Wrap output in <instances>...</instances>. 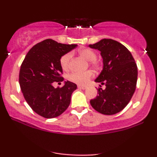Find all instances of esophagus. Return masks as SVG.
<instances>
[{
  "mask_svg": "<svg viewBox=\"0 0 157 157\" xmlns=\"http://www.w3.org/2000/svg\"><path fill=\"white\" fill-rule=\"evenodd\" d=\"M77 87H78L79 89H86V88H87V86H82V85H78V86H77Z\"/></svg>",
  "mask_w": 157,
  "mask_h": 157,
  "instance_id": "esophagus-1",
  "label": "esophagus"
}]
</instances>
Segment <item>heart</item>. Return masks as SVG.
Instances as JSON below:
<instances>
[{
  "mask_svg": "<svg viewBox=\"0 0 157 157\" xmlns=\"http://www.w3.org/2000/svg\"><path fill=\"white\" fill-rule=\"evenodd\" d=\"M80 55L86 58V60H89L90 64L93 66L94 68H98L100 66V62L96 59L97 54L96 52H94L93 50L90 48H82L79 51ZM71 59V54L70 52L65 54L60 57V66L64 71L68 70L70 67V62ZM93 74L91 71H86L83 72H72L68 76V80L71 82H75L78 84H84L87 82L88 80L92 77Z\"/></svg>",
  "mask_w": 157,
  "mask_h": 157,
  "instance_id": "b5f03b06",
  "label": "heart"
}]
</instances>
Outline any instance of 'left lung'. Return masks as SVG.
I'll list each match as a JSON object with an SVG mask.
<instances>
[{"instance_id":"8db88e82","label":"left lung","mask_w":157,"mask_h":157,"mask_svg":"<svg viewBox=\"0 0 157 157\" xmlns=\"http://www.w3.org/2000/svg\"><path fill=\"white\" fill-rule=\"evenodd\" d=\"M89 46L100 52L103 66L95 82L105 86V89H97L98 95L90 103L99 113L115 114L128 104L134 94L137 66L128 49L117 41L102 39Z\"/></svg>"}]
</instances>
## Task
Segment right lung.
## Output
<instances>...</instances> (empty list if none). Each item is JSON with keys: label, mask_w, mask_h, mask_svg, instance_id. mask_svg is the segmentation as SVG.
Listing matches in <instances>:
<instances>
[{"label": "right lung", "mask_w": 157, "mask_h": 157, "mask_svg": "<svg viewBox=\"0 0 157 157\" xmlns=\"http://www.w3.org/2000/svg\"><path fill=\"white\" fill-rule=\"evenodd\" d=\"M77 46L46 39L35 45L25 57L20 69V86L27 103L41 117H57L69 105L77 85L67 80L62 88H55L53 82L63 81L60 57Z\"/></svg>", "instance_id": "1"}]
</instances>
